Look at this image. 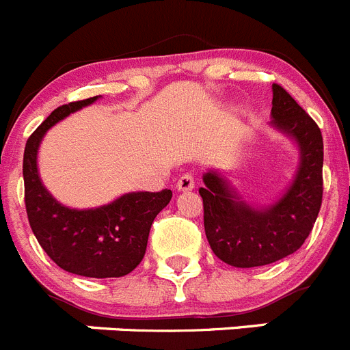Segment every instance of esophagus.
Here are the masks:
<instances>
[{"label":"esophagus","mask_w":350,"mask_h":350,"mask_svg":"<svg viewBox=\"0 0 350 350\" xmlns=\"http://www.w3.org/2000/svg\"><path fill=\"white\" fill-rule=\"evenodd\" d=\"M176 188H178L179 191H190L195 188V176L190 174V172H187V174H183L181 178L178 179V183H176Z\"/></svg>","instance_id":"34e87169"}]
</instances>
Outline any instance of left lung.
<instances>
[{
    "instance_id": "left-lung-1",
    "label": "left lung",
    "mask_w": 350,
    "mask_h": 350,
    "mask_svg": "<svg viewBox=\"0 0 350 350\" xmlns=\"http://www.w3.org/2000/svg\"><path fill=\"white\" fill-rule=\"evenodd\" d=\"M270 125L298 144L295 179L275 204L250 206L216 171L204 174V228L211 250L239 269L269 265L300 250L323 202V136L316 122L281 85H272Z\"/></svg>"
}]
</instances>
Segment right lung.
Returning a JSON list of instances; mask_svg holds the SVG:
<instances>
[{
  "mask_svg": "<svg viewBox=\"0 0 350 350\" xmlns=\"http://www.w3.org/2000/svg\"><path fill=\"white\" fill-rule=\"evenodd\" d=\"M97 99L99 96L53 109L27 139L22 174L27 219L43 251L66 272L106 279L127 275L139 265L153 219L171 202L172 191H131L96 209H71L43 187L36 163L43 136L52 125Z\"/></svg>",
  "mask_w": 350,
  "mask_h": 350,
  "instance_id": "add662e5",
  "label": "right lung"
}]
</instances>
